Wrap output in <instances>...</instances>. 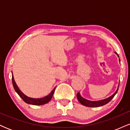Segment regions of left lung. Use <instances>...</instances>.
I'll return each mask as SVG.
<instances>
[{"mask_svg": "<svg viewBox=\"0 0 130 130\" xmlns=\"http://www.w3.org/2000/svg\"><path fill=\"white\" fill-rule=\"evenodd\" d=\"M116 54L117 55V54L116 53ZM118 57H119V55H117ZM119 61H120V59H119ZM119 86H118L117 89L116 90V92H114L111 96H110L109 97L105 98V99L103 100H98V101H90V100H88L86 99V98H83V96L80 95V94L79 92L77 93V98L78 100V101H79L80 103L82 104L83 105L86 106H88V107H100V106H102L105 105L107 103H108L110 101L114 98V96L116 95V94L117 93L118 89H119Z\"/></svg>", "mask_w": 130, "mask_h": 130, "instance_id": "left-lung-1", "label": "left lung"}]
</instances>
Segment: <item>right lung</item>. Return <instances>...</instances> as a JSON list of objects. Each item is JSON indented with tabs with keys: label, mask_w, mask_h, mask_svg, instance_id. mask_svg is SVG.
<instances>
[{
	"label": "right lung",
	"mask_w": 130,
	"mask_h": 130,
	"mask_svg": "<svg viewBox=\"0 0 130 130\" xmlns=\"http://www.w3.org/2000/svg\"><path fill=\"white\" fill-rule=\"evenodd\" d=\"M12 83L13 87H14V90H15L16 92L19 95L21 98L24 101H25V103L27 104H32V105H43V104H46L50 101L51 100L52 97L53 96V94L54 93V91L56 88L53 89L51 92H50V93L48 94L46 96H44V97L40 98H30L27 96V95H25L24 93H22V92L21 91L20 89H19L18 86L16 84L15 80H14V77H13V73H12Z\"/></svg>",
	"instance_id": "add662e5"
}]
</instances>
